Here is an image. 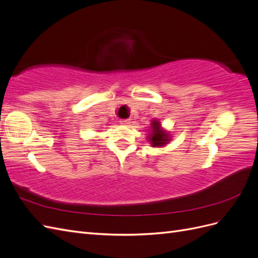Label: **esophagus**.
Segmentation results:
<instances>
[{
    "label": "esophagus",
    "instance_id": "esophagus-1",
    "mask_svg": "<svg viewBox=\"0 0 258 258\" xmlns=\"http://www.w3.org/2000/svg\"><path fill=\"white\" fill-rule=\"evenodd\" d=\"M119 122L120 124H123V126H127V124L130 123V119H120Z\"/></svg>",
    "mask_w": 258,
    "mask_h": 258
}]
</instances>
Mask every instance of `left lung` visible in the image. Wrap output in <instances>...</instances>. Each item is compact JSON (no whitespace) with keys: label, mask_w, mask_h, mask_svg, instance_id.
<instances>
[{"label":"left lung","mask_w":258,"mask_h":258,"mask_svg":"<svg viewBox=\"0 0 258 258\" xmlns=\"http://www.w3.org/2000/svg\"><path fill=\"white\" fill-rule=\"evenodd\" d=\"M147 130V142H150L153 147H161L171 142L170 132L161 127V123L158 119L153 118L151 120V126Z\"/></svg>","instance_id":"obj_1"}]
</instances>
